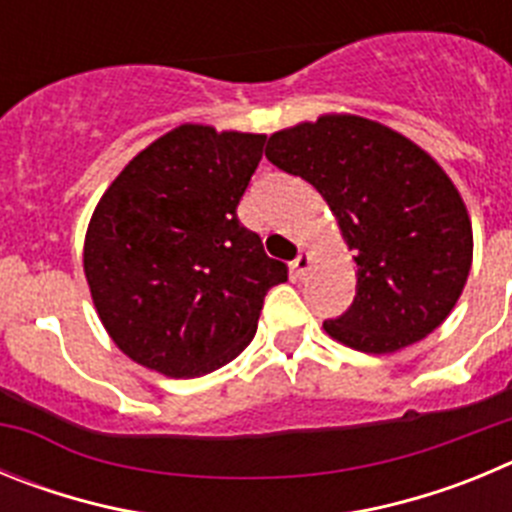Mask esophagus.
I'll use <instances>...</instances> for the list:
<instances>
[{"instance_id":"obj_1","label":"esophagus","mask_w":512,"mask_h":512,"mask_svg":"<svg viewBox=\"0 0 512 512\" xmlns=\"http://www.w3.org/2000/svg\"><path fill=\"white\" fill-rule=\"evenodd\" d=\"M310 264H312L310 253H307V251H300V253H297V259L292 261V269H295L297 277H305L307 271H310Z\"/></svg>"}]
</instances>
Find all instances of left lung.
<instances>
[{"instance_id":"left-lung-1","label":"left lung","mask_w":512,"mask_h":512,"mask_svg":"<svg viewBox=\"0 0 512 512\" xmlns=\"http://www.w3.org/2000/svg\"><path fill=\"white\" fill-rule=\"evenodd\" d=\"M266 158L323 194L356 251V297L330 338L395 354L449 318L472 269V220L449 174L382 122L320 115L279 130Z\"/></svg>"}]
</instances>
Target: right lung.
Returning a JSON list of instances; mask_svg holds the SVG:
<instances>
[{"instance_id": "1", "label": "right lung", "mask_w": 512, "mask_h": 512, "mask_svg": "<svg viewBox=\"0 0 512 512\" xmlns=\"http://www.w3.org/2000/svg\"><path fill=\"white\" fill-rule=\"evenodd\" d=\"M266 135L179 125L102 194L84 274L115 346L164 377L210 374L253 341L264 297L287 282L235 207Z\"/></svg>"}]
</instances>
